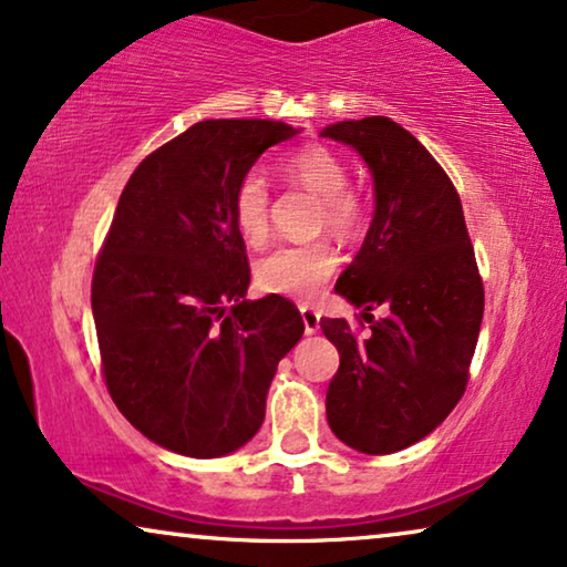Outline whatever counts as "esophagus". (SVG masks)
<instances>
[{
	"instance_id": "1",
	"label": "esophagus",
	"mask_w": 567,
	"mask_h": 567,
	"mask_svg": "<svg viewBox=\"0 0 567 567\" xmlns=\"http://www.w3.org/2000/svg\"><path fill=\"white\" fill-rule=\"evenodd\" d=\"M299 312H301V320H305V332L307 336H315V332L320 330V312L312 307H301Z\"/></svg>"
}]
</instances>
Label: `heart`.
<instances>
[{
  "label": "heart",
  "mask_w": 567,
  "mask_h": 567,
  "mask_svg": "<svg viewBox=\"0 0 567 567\" xmlns=\"http://www.w3.org/2000/svg\"><path fill=\"white\" fill-rule=\"evenodd\" d=\"M286 177L322 198V219L338 235H353L363 221V206L348 188V169L336 152L324 146H301L281 162ZM231 216L243 239L258 245L268 231V183L252 169L237 183ZM338 268V252L330 243L281 245L255 266V281L262 291L289 299H312Z\"/></svg>",
  "instance_id": "b5f03b06"
}]
</instances>
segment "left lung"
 I'll use <instances>...</instances> for the list:
<instances>
[{
    "label": "left lung",
    "mask_w": 567,
    "mask_h": 567,
    "mask_svg": "<svg viewBox=\"0 0 567 567\" xmlns=\"http://www.w3.org/2000/svg\"><path fill=\"white\" fill-rule=\"evenodd\" d=\"M320 136L348 144L374 181V219L336 291L363 307L369 336L320 320L340 367L328 423L346 446L392 454L429 436L467 386L485 291L462 200L417 138L384 115L338 121ZM382 306L374 321L370 309Z\"/></svg>",
    "instance_id": "8db88e82"
}]
</instances>
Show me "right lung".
I'll return each mask as SVG.
<instances>
[{"label": "right lung", "instance_id": "obj_1", "mask_svg": "<svg viewBox=\"0 0 567 567\" xmlns=\"http://www.w3.org/2000/svg\"><path fill=\"white\" fill-rule=\"evenodd\" d=\"M297 134L281 121L193 123L121 193L92 276L105 384L126 421L175 454L245 446L278 361L305 332L289 299L245 297L250 266L231 216L237 183Z\"/></svg>", "mask_w": 567, "mask_h": 567}]
</instances>
